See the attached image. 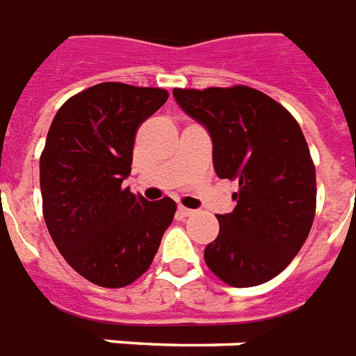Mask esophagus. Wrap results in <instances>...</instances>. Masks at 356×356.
<instances>
[{"instance_id":"1","label":"esophagus","mask_w":356,"mask_h":356,"mask_svg":"<svg viewBox=\"0 0 356 356\" xmlns=\"http://www.w3.org/2000/svg\"><path fill=\"white\" fill-rule=\"evenodd\" d=\"M178 214H181V216H191V214H195V210L186 209V207H178Z\"/></svg>"}]
</instances>
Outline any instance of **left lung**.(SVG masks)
Wrapping results in <instances>:
<instances>
[{
  "label": "left lung",
  "mask_w": 356,
  "mask_h": 356,
  "mask_svg": "<svg viewBox=\"0 0 356 356\" xmlns=\"http://www.w3.org/2000/svg\"><path fill=\"white\" fill-rule=\"evenodd\" d=\"M172 95L209 131L216 175L238 180L237 207L216 216L220 233L204 248L207 266L237 288L271 281L300 252L315 218V165L300 124L245 85Z\"/></svg>",
  "instance_id": "obj_1"
}]
</instances>
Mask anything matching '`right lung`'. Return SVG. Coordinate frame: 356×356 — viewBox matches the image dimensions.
I'll use <instances>...</instances> for the list:
<instances>
[{
    "instance_id": "right-lung-1",
    "label": "right lung",
    "mask_w": 356,
    "mask_h": 356,
    "mask_svg": "<svg viewBox=\"0 0 356 356\" xmlns=\"http://www.w3.org/2000/svg\"><path fill=\"white\" fill-rule=\"evenodd\" d=\"M167 98L165 89L100 83L62 104L47 134V229L64 260L98 286H127L146 273L175 218L170 197L146 201L121 188L138 127Z\"/></svg>"
}]
</instances>
